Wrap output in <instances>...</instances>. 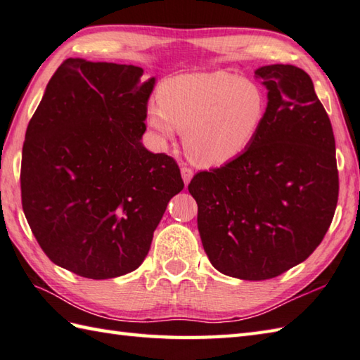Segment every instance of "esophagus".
I'll return each mask as SVG.
<instances>
[{"mask_svg": "<svg viewBox=\"0 0 360 360\" xmlns=\"http://www.w3.org/2000/svg\"><path fill=\"white\" fill-rule=\"evenodd\" d=\"M181 177H183V181H185V185H188V183L191 181V179H193V169L191 167H186V166H181Z\"/></svg>", "mask_w": 360, "mask_h": 360, "instance_id": "obj_1", "label": "esophagus"}]
</instances>
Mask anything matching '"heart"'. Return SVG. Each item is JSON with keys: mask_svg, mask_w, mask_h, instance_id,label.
Returning <instances> with one entry per match:
<instances>
[{"mask_svg": "<svg viewBox=\"0 0 360 360\" xmlns=\"http://www.w3.org/2000/svg\"><path fill=\"white\" fill-rule=\"evenodd\" d=\"M267 99L255 80L226 71L189 72L165 80L146 121L160 141L175 129L194 163L222 166L245 152L258 135Z\"/></svg>", "mask_w": 360, "mask_h": 360, "instance_id": "1", "label": "heart"}]
</instances>
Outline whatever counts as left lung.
<instances>
[{
	"mask_svg": "<svg viewBox=\"0 0 360 360\" xmlns=\"http://www.w3.org/2000/svg\"><path fill=\"white\" fill-rule=\"evenodd\" d=\"M269 90L245 152L188 185L210 262L239 280H270L309 258L339 199L335 139L312 79L293 65L255 71Z\"/></svg>",
	"mask_w": 360,
	"mask_h": 360,
	"instance_id": "8db88e82",
	"label": "left lung"
}]
</instances>
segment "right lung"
Segmentation results:
<instances>
[{"label": "right lung", "instance_id": "add662e5", "mask_svg": "<svg viewBox=\"0 0 360 360\" xmlns=\"http://www.w3.org/2000/svg\"><path fill=\"white\" fill-rule=\"evenodd\" d=\"M134 65L67 58L27 124L21 205L57 266L91 280L138 269L167 203L185 186L179 165L144 148L155 77Z\"/></svg>", "mask_w": 360, "mask_h": 360}]
</instances>
